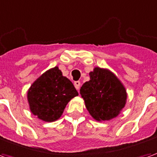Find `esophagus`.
<instances>
[{
  "instance_id": "34e87169",
  "label": "esophagus",
  "mask_w": 157,
  "mask_h": 157,
  "mask_svg": "<svg viewBox=\"0 0 157 157\" xmlns=\"http://www.w3.org/2000/svg\"><path fill=\"white\" fill-rule=\"evenodd\" d=\"M74 85H75V87L76 88V90H79L80 86H81V82H79V81H76V82H74Z\"/></svg>"
}]
</instances>
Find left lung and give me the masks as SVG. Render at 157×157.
<instances>
[{"instance_id": "1", "label": "left lung", "mask_w": 157, "mask_h": 157, "mask_svg": "<svg viewBox=\"0 0 157 157\" xmlns=\"http://www.w3.org/2000/svg\"><path fill=\"white\" fill-rule=\"evenodd\" d=\"M89 75L80 93L90 115L98 122L116 118L127 102L124 84L109 69L95 67Z\"/></svg>"}]
</instances>
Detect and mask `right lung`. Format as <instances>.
Returning a JSON list of instances; mask_svg holds the SVG:
<instances>
[{"label":"right lung","mask_w":157,"mask_h":157,"mask_svg":"<svg viewBox=\"0 0 157 157\" xmlns=\"http://www.w3.org/2000/svg\"><path fill=\"white\" fill-rule=\"evenodd\" d=\"M78 92L72 82L62 75L58 66L46 71L28 90L29 109L44 122L60 118L65 107Z\"/></svg>","instance_id":"obj_1"}]
</instances>
